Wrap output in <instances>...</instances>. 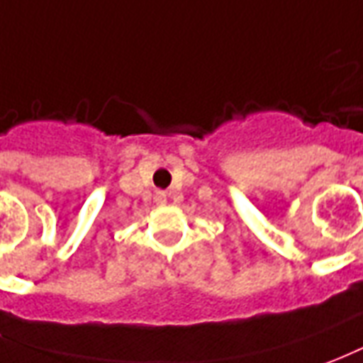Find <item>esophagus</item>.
Returning <instances> with one entry per match:
<instances>
[{"instance_id": "obj_1", "label": "esophagus", "mask_w": 363, "mask_h": 363, "mask_svg": "<svg viewBox=\"0 0 363 363\" xmlns=\"http://www.w3.org/2000/svg\"><path fill=\"white\" fill-rule=\"evenodd\" d=\"M156 203H160V205L166 203V191H156Z\"/></svg>"}]
</instances>
